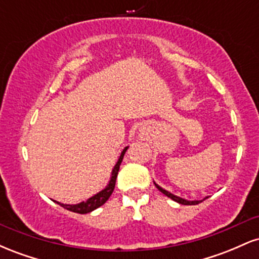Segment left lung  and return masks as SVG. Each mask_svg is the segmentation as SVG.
Listing matches in <instances>:
<instances>
[{
  "label": "left lung",
  "mask_w": 259,
  "mask_h": 259,
  "mask_svg": "<svg viewBox=\"0 0 259 259\" xmlns=\"http://www.w3.org/2000/svg\"><path fill=\"white\" fill-rule=\"evenodd\" d=\"M154 185H156L157 189H158L159 191L162 192V194H164L165 196H168L169 198H171V200H173V201L178 202V203L186 204V206H192V204H198V203H200V202H202V201H187V200H184V198H180V197H178V196H175V195H173V194H170V192H168L167 190L162 189V187L157 185V184H154ZM206 198H207V197H206ZM206 198H204V200H206Z\"/></svg>",
  "instance_id": "1"
}]
</instances>
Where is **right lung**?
<instances>
[{
	"label": "right lung",
	"instance_id": "add662e5",
	"mask_svg": "<svg viewBox=\"0 0 259 259\" xmlns=\"http://www.w3.org/2000/svg\"><path fill=\"white\" fill-rule=\"evenodd\" d=\"M126 150H127V147L124 148L123 152H121L119 159H118L117 164L114 165V169H113V171H112V178H111V180H109V184L107 185L105 190H102V191L99 192L97 195L92 196L91 198H89V200H86L85 202H81V203L63 204V203H59V202H57L59 206L65 208V209L70 210V212L80 213V214H86V213H90L94 209H96V208H99L102 206V204H105L106 201L111 197L113 190H114L115 180H117V175H118V171H119L120 163H121V160H123V157H124V154H125Z\"/></svg>",
	"mask_w": 259,
	"mask_h": 259
}]
</instances>
